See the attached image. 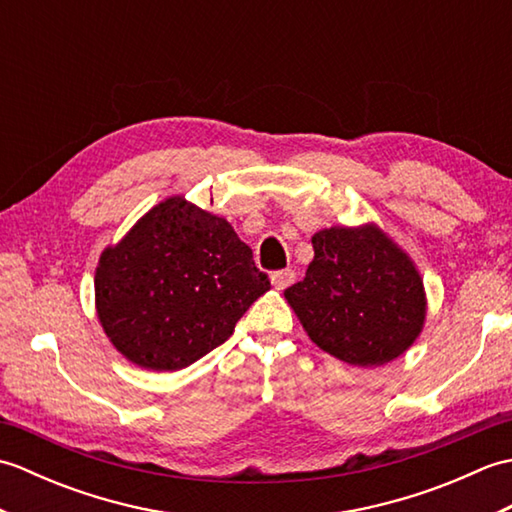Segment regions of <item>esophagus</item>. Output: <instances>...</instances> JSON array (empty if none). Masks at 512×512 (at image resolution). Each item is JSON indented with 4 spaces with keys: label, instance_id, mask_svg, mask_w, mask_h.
<instances>
[{
    "label": "esophagus",
    "instance_id": "obj_1",
    "mask_svg": "<svg viewBox=\"0 0 512 512\" xmlns=\"http://www.w3.org/2000/svg\"><path fill=\"white\" fill-rule=\"evenodd\" d=\"M295 270H290V268H286V270H277V273H273V277H270V281H273V286L277 288V290H284V288H288L292 281H295Z\"/></svg>",
    "mask_w": 512,
    "mask_h": 512
}]
</instances>
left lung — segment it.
<instances>
[{
  "label": "left lung",
  "mask_w": 512,
  "mask_h": 512,
  "mask_svg": "<svg viewBox=\"0 0 512 512\" xmlns=\"http://www.w3.org/2000/svg\"><path fill=\"white\" fill-rule=\"evenodd\" d=\"M306 277L286 288L310 339L341 361L385 365L422 330V279L409 257L376 226L314 233Z\"/></svg>",
  "instance_id": "left-lung-1"
}]
</instances>
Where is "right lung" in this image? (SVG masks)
<instances>
[{
    "instance_id": "1",
    "label": "right lung",
    "mask_w": 512,
    "mask_h": 512,
    "mask_svg": "<svg viewBox=\"0 0 512 512\" xmlns=\"http://www.w3.org/2000/svg\"><path fill=\"white\" fill-rule=\"evenodd\" d=\"M94 288L116 350L145 369L176 372L222 345L270 279L231 224L169 198L105 250Z\"/></svg>"
}]
</instances>
